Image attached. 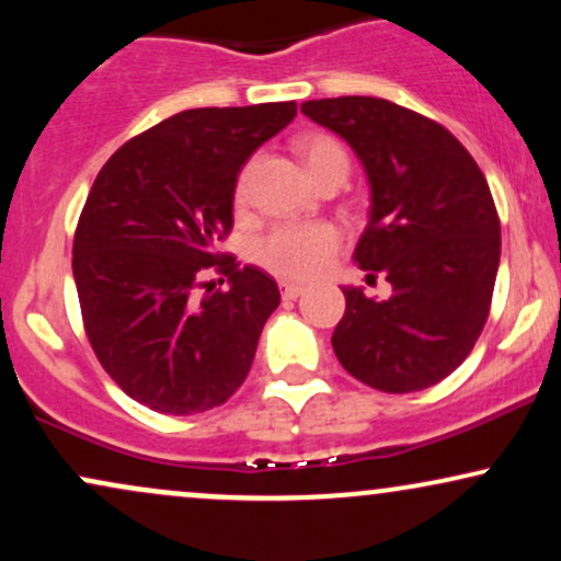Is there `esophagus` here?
Returning <instances> with one entry per match:
<instances>
[{
	"label": "esophagus",
	"instance_id": "34e87169",
	"mask_svg": "<svg viewBox=\"0 0 561 561\" xmlns=\"http://www.w3.org/2000/svg\"><path fill=\"white\" fill-rule=\"evenodd\" d=\"M302 293H306V287H302V285H293V282H282V298H285V300L300 298Z\"/></svg>",
	"mask_w": 561,
	"mask_h": 561
}]
</instances>
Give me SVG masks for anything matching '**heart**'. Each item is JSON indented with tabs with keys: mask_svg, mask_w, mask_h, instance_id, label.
I'll return each instance as SVG.
<instances>
[{
	"mask_svg": "<svg viewBox=\"0 0 561 561\" xmlns=\"http://www.w3.org/2000/svg\"><path fill=\"white\" fill-rule=\"evenodd\" d=\"M298 152L306 163L311 179L327 173L351 171L345 147L327 134H308L298 141ZM248 197V171L237 182V199ZM337 248V231L330 224H298V227L274 229L259 248V261L263 268L282 276V279H311L317 276L330 255Z\"/></svg>",
	"mask_w": 561,
	"mask_h": 561,
	"instance_id": "b5f03b06",
	"label": "heart"
}]
</instances>
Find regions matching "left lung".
<instances>
[{
	"mask_svg": "<svg viewBox=\"0 0 561 561\" xmlns=\"http://www.w3.org/2000/svg\"><path fill=\"white\" fill-rule=\"evenodd\" d=\"M300 111L362 160L369 224L356 261L392 287L388 300L343 287L334 356L375 390L430 388L465 362L491 311L501 224L485 176L448 128L390 100L332 96Z\"/></svg>",
	"mask_w": 561,
	"mask_h": 561,
	"instance_id": "1",
	"label": "left lung"
}]
</instances>
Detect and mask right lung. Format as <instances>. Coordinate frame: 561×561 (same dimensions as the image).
<instances>
[{
    "instance_id": "1",
    "label": "right lung",
    "mask_w": 561,
    "mask_h": 561,
    "mask_svg": "<svg viewBox=\"0 0 561 561\" xmlns=\"http://www.w3.org/2000/svg\"><path fill=\"white\" fill-rule=\"evenodd\" d=\"M295 113V102L176 113L96 173L73 237L83 327L115 385L152 411L216 409L248 377L279 287L216 244L234 224L242 165ZM214 267L230 289L199 299Z\"/></svg>"
}]
</instances>
